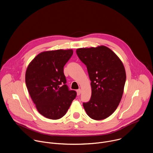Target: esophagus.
Segmentation results:
<instances>
[{"label": "esophagus", "mask_w": 153, "mask_h": 153, "mask_svg": "<svg viewBox=\"0 0 153 153\" xmlns=\"http://www.w3.org/2000/svg\"><path fill=\"white\" fill-rule=\"evenodd\" d=\"M76 91H77V95H79L80 94V93H81V89H77Z\"/></svg>", "instance_id": "esophagus-1"}]
</instances>
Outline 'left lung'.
<instances>
[{"label": "left lung", "mask_w": 153, "mask_h": 153, "mask_svg": "<svg viewBox=\"0 0 153 153\" xmlns=\"http://www.w3.org/2000/svg\"><path fill=\"white\" fill-rule=\"evenodd\" d=\"M80 61L86 66L92 94L83 103L87 115L95 120H104L118 108L123 97L126 80L124 65L109 48H80L76 50Z\"/></svg>", "instance_id": "obj_1"}]
</instances>
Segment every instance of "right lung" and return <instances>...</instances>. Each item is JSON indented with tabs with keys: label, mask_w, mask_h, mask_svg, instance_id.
Instances as JSON below:
<instances>
[{
	"label": "right lung",
	"mask_w": 153,
	"mask_h": 153,
	"mask_svg": "<svg viewBox=\"0 0 153 153\" xmlns=\"http://www.w3.org/2000/svg\"><path fill=\"white\" fill-rule=\"evenodd\" d=\"M73 53L71 49L43 52L27 68V90L39 113L47 118H61L76 97V92L70 91L65 84L64 73V67Z\"/></svg>",
	"instance_id": "add662e5"
}]
</instances>
